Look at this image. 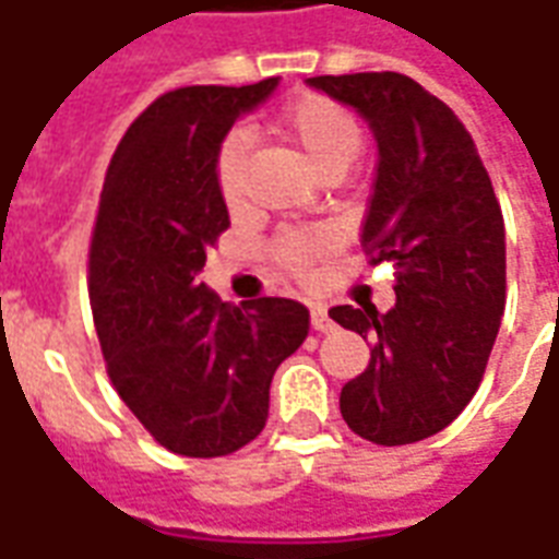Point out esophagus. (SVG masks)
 Instances as JSON below:
<instances>
[{"label": "esophagus", "mask_w": 559, "mask_h": 559, "mask_svg": "<svg viewBox=\"0 0 559 559\" xmlns=\"http://www.w3.org/2000/svg\"><path fill=\"white\" fill-rule=\"evenodd\" d=\"M311 325L313 332H332V320H329V311L322 305H311Z\"/></svg>", "instance_id": "34e87169"}]
</instances>
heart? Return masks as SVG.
Listing matches in <instances>:
<instances>
[{
    "instance_id": "heart-1",
    "label": "heart",
    "mask_w": 559,
    "mask_h": 559,
    "mask_svg": "<svg viewBox=\"0 0 559 559\" xmlns=\"http://www.w3.org/2000/svg\"><path fill=\"white\" fill-rule=\"evenodd\" d=\"M281 139H287L311 163L322 177H341L353 159L361 153L364 132L353 111L322 94H299L278 115L275 123ZM248 135L242 130L227 132L216 151V186L225 204H237L242 195V171H246ZM322 254V242L311 234H284L275 242V258L296 275L311 272Z\"/></svg>"
}]
</instances>
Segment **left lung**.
Segmentation results:
<instances>
[{"label":"left lung","mask_w":559,"mask_h":559,"mask_svg":"<svg viewBox=\"0 0 559 559\" xmlns=\"http://www.w3.org/2000/svg\"><path fill=\"white\" fill-rule=\"evenodd\" d=\"M353 106L379 147L361 248L396 263V305H337L343 329L373 341L370 364L343 384L353 432L396 448L436 436L477 394L507 305L503 216L471 132L448 103L403 73L313 76Z\"/></svg>","instance_id":"8db88e82"}]
</instances>
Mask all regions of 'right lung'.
Instances as JSON below:
<instances>
[{
  "label": "right lung",
  "instance_id": "right-lung-1",
  "mask_svg": "<svg viewBox=\"0 0 559 559\" xmlns=\"http://www.w3.org/2000/svg\"><path fill=\"white\" fill-rule=\"evenodd\" d=\"M258 85H189L132 121L111 156L91 239V311L106 370L163 448L213 459L246 448L269 417V384L308 337L301 301L230 305L198 272L227 230L216 151L258 109Z\"/></svg>",
  "mask_w": 559,
  "mask_h": 559
}]
</instances>
